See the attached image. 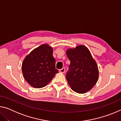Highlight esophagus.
Returning a JSON list of instances; mask_svg holds the SVG:
<instances>
[{"label":"esophagus","instance_id":"esophagus-1","mask_svg":"<svg viewBox=\"0 0 121 121\" xmlns=\"http://www.w3.org/2000/svg\"><path fill=\"white\" fill-rule=\"evenodd\" d=\"M59 71L61 73H64L65 72V68H62V69H61L59 70Z\"/></svg>","mask_w":121,"mask_h":121}]
</instances>
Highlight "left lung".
I'll return each mask as SVG.
<instances>
[{
	"label": "left lung",
	"instance_id": "left-lung-1",
	"mask_svg": "<svg viewBox=\"0 0 121 121\" xmlns=\"http://www.w3.org/2000/svg\"><path fill=\"white\" fill-rule=\"evenodd\" d=\"M66 54L70 64L65 77L71 89L82 94L90 91L97 82L99 70L89 49L79 45L67 50Z\"/></svg>",
	"mask_w": 121,
	"mask_h": 121
}]
</instances>
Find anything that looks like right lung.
Wrapping results in <instances>:
<instances>
[{
  "mask_svg": "<svg viewBox=\"0 0 121 121\" xmlns=\"http://www.w3.org/2000/svg\"><path fill=\"white\" fill-rule=\"evenodd\" d=\"M53 52L51 46L43 44L34 49L24 59L22 73L26 81L31 86L45 87L58 73Z\"/></svg>",
  "mask_w": 121,
  "mask_h": 121,
  "instance_id": "1",
  "label": "right lung"
}]
</instances>
